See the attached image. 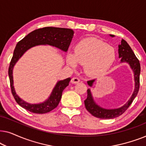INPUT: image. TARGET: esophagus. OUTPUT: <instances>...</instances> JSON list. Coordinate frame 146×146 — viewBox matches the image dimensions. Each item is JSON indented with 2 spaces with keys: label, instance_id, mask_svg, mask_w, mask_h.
<instances>
[{
  "label": "esophagus",
  "instance_id": "esophagus-1",
  "mask_svg": "<svg viewBox=\"0 0 146 146\" xmlns=\"http://www.w3.org/2000/svg\"><path fill=\"white\" fill-rule=\"evenodd\" d=\"M80 82V78H78L77 77H74L72 78V79L71 80V82L72 84H77L78 83Z\"/></svg>",
  "mask_w": 146,
  "mask_h": 146
}]
</instances>
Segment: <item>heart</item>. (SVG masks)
<instances>
[{
	"instance_id": "b5f03b06",
	"label": "heart",
	"mask_w": 146,
	"mask_h": 146,
	"mask_svg": "<svg viewBox=\"0 0 146 146\" xmlns=\"http://www.w3.org/2000/svg\"><path fill=\"white\" fill-rule=\"evenodd\" d=\"M116 59L115 49L96 38L82 40L75 47V53H70L68 63L76 67L78 63L85 64V70L90 75L99 76L107 72Z\"/></svg>"
}]
</instances>
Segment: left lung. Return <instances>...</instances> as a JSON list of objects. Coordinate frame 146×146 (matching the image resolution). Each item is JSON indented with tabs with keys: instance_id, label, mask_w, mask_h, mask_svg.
I'll list each match as a JSON object with an SVG mask.
<instances>
[{
	"instance_id": "1",
	"label": "left lung",
	"mask_w": 146,
	"mask_h": 146,
	"mask_svg": "<svg viewBox=\"0 0 146 146\" xmlns=\"http://www.w3.org/2000/svg\"><path fill=\"white\" fill-rule=\"evenodd\" d=\"M111 37L114 35H110ZM119 58H121V62H126L129 65L134 74L135 88L131 96L126 104L123 106L116 109H106L103 108L97 104L94 100L91 90L88 89L87 98L84 100L85 107L88 111L94 116L100 119H112L121 115L128 108L131 104L138 93L139 88V75H140V64L135 54L133 53L131 47L129 46L127 42L124 40H121V44L118 45ZM95 80L88 81V84L90 86H92V84Z\"/></svg>"
}]
</instances>
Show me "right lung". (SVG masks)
Here are the masks:
<instances>
[{"label": "right lung", "mask_w": 146, "mask_h": 146, "mask_svg": "<svg viewBox=\"0 0 146 146\" xmlns=\"http://www.w3.org/2000/svg\"><path fill=\"white\" fill-rule=\"evenodd\" d=\"M74 36V31L70 29L44 27L36 29L26 36L16 46L9 68V76L11 92L15 100L23 108L35 113H45L56 108L60 101L62 92L69 84L70 78L58 82L50 96L46 100L40 104H30L22 100L16 93L13 85V70L14 66L28 50L38 45H50L67 52Z\"/></svg>", "instance_id": "add662e5"}]
</instances>
